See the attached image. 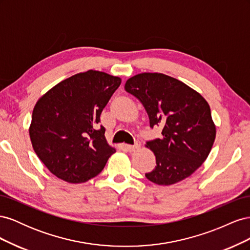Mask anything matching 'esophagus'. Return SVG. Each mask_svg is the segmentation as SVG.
<instances>
[{"mask_svg": "<svg viewBox=\"0 0 250 250\" xmlns=\"http://www.w3.org/2000/svg\"><path fill=\"white\" fill-rule=\"evenodd\" d=\"M125 148H126L127 151H129V152H133V151L141 148V143L137 142L133 146H131V145H125Z\"/></svg>", "mask_w": 250, "mask_h": 250, "instance_id": "1", "label": "esophagus"}]
</instances>
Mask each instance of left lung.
I'll return each mask as SVG.
<instances>
[{
  "label": "left lung",
  "mask_w": 250,
  "mask_h": 250,
  "mask_svg": "<svg viewBox=\"0 0 250 250\" xmlns=\"http://www.w3.org/2000/svg\"><path fill=\"white\" fill-rule=\"evenodd\" d=\"M124 87L145 107L150 127H163L162 138L146 144L156 157L147 179L170 186L191 176L208 158L216 138L207 100L186 83L161 73L138 74Z\"/></svg>",
  "instance_id": "8db88e82"
}]
</instances>
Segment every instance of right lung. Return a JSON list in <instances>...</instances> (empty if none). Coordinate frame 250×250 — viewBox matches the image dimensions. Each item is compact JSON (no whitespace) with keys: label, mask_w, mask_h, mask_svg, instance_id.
<instances>
[{"label":"right lung","mask_w":250,"mask_h":250,"mask_svg":"<svg viewBox=\"0 0 250 250\" xmlns=\"http://www.w3.org/2000/svg\"><path fill=\"white\" fill-rule=\"evenodd\" d=\"M120 84V77L89 70L57 83L36 102L30 140L36 155L56 177L70 184L85 183L116 152L98 123Z\"/></svg>","instance_id":"1"}]
</instances>
